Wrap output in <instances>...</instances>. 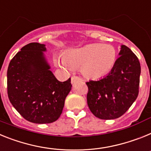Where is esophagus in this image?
Instances as JSON below:
<instances>
[{
	"label": "esophagus",
	"mask_w": 151,
	"mask_h": 151,
	"mask_svg": "<svg viewBox=\"0 0 151 151\" xmlns=\"http://www.w3.org/2000/svg\"><path fill=\"white\" fill-rule=\"evenodd\" d=\"M71 83L72 84H74V83H75V82H77V81H80V78L78 77H76V76H72L71 77Z\"/></svg>",
	"instance_id": "esophagus-1"
}]
</instances>
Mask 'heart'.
I'll list each match as a JSON object with an SVG mask.
<instances>
[{
    "label": "heart",
    "mask_w": 151,
    "mask_h": 151,
    "mask_svg": "<svg viewBox=\"0 0 151 151\" xmlns=\"http://www.w3.org/2000/svg\"><path fill=\"white\" fill-rule=\"evenodd\" d=\"M117 52L112 45L93 43L69 49L64 56H55V63L66 69L81 68V73L90 79H98L107 74L115 65Z\"/></svg>",
    "instance_id": "obj_1"
}]
</instances>
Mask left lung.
I'll return each instance as SVG.
<instances>
[{"label": "left lung", "mask_w": 151, "mask_h": 151, "mask_svg": "<svg viewBox=\"0 0 151 151\" xmlns=\"http://www.w3.org/2000/svg\"><path fill=\"white\" fill-rule=\"evenodd\" d=\"M119 58L111 71L98 81L86 82L87 104L100 119H115L126 112L138 95L141 65L137 56L122 45Z\"/></svg>", "instance_id": "1"}]
</instances>
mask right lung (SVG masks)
Instances as JSON below:
<instances>
[{"label":"right lung","mask_w":151,"mask_h":151,"mask_svg":"<svg viewBox=\"0 0 151 151\" xmlns=\"http://www.w3.org/2000/svg\"><path fill=\"white\" fill-rule=\"evenodd\" d=\"M45 45L32 42L21 48L7 69L10 103L27 121L36 124L55 122L71 90L70 78L58 81L44 52Z\"/></svg>","instance_id":"add662e5"}]
</instances>
